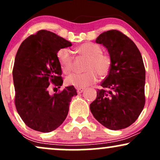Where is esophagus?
<instances>
[{
    "label": "esophagus",
    "mask_w": 160,
    "mask_h": 160,
    "mask_svg": "<svg viewBox=\"0 0 160 160\" xmlns=\"http://www.w3.org/2000/svg\"><path fill=\"white\" fill-rule=\"evenodd\" d=\"M84 89H82V88H78V89H77V92H78V94H80V93H82Z\"/></svg>",
    "instance_id": "obj_1"
}]
</instances>
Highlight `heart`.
<instances>
[{
  "label": "heart",
  "mask_w": 160,
  "mask_h": 160,
  "mask_svg": "<svg viewBox=\"0 0 160 160\" xmlns=\"http://www.w3.org/2000/svg\"><path fill=\"white\" fill-rule=\"evenodd\" d=\"M79 54L89 58L86 65V71L82 74H72L67 77V85L76 88H84L98 81V75L102 78L107 76L111 66V59L108 55L102 53L100 46L93 43H82L77 48ZM57 58L62 71L69 74L73 70L74 57L71 50L62 48L57 52Z\"/></svg>",
  "instance_id": "b5f03b06"
}]
</instances>
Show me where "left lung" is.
Here are the masks:
<instances>
[{"label": "left lung", "mask_w": 160, "mask_h": 160, "mask_svg": "<svg viewBox=\"0 0 160 160\" xmlns=\"http://www.w3.org/2000/svg\"><path fill=\"white\" fill-rule=\"evenodd\" d=\"M95 42L108 49L109 73L90 104L93 117L111 130L127 128L135 122L145 104V68L142 56L131 39L117 30L101 34Z\"/></svg>", "instance_id": "obj_1"}]
</instances>
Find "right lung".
Segmentation results:
<instances>
[{"mask_svg":"<svg viewBox=\"0 0 160 160\" xmlns=\"http://www.w3.org/2000/svg\"><path fill=\"white\" fill-rule=\"evenodd\" d=\"M71 46L55 33L40 30L18 49L12 70L15 104L22 120L32 129L41 132L56 129L67 117L72 97L78 95L72 86L53 95L48 91L50 82L58 88L63 83L57 52Z\"/></svg>","mask_w":160,"mask_h":160,"instance_id":"obj_1","label":"right lung"}]
</instances>
